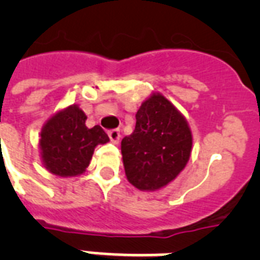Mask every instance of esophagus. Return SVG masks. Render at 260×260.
<instances>
[{
	"mask_svg": "<svg viewBox=\"0 0 260 260\" xmlns=\"http://www.w3.org/2000/svg\"><path fill=\"white\" fill-rule=\"evenodd\" d=\"M108 135H109V139L112 140L113 143H118V140H120V131L118 129H109L108 131Z\"/></svg>",
	"mask_w": 260,
	"mask_h": 260,
	"instance_id": "esophagus-1",
	"label": "esophagus"
}]
</instances>
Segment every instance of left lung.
<instances>
[{
  "label": "left lung",
  "instance_id": "1",
  "mask_svg": "<svg viewBox=\"0 0 260 260\" xmlns=\"http://www.w3.org/2000/svg\"><path fill=\"white\" fill-rule=\"evenodd\" d=\"M190 151L187 122L160 94L143 102L135 131L121 140L126 178L140 190L160 189L173 181L186 166Z\"/></svg>",
  "mask_w": 260,
  "mask_h": 260
}]
</instances>
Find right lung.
<instances>
[{
  "instance_id": "right-lung-1",
  "label": "right lung",
  "mask_w": 260,
  "mask_h": 260,
  "mask_svg": "<svg viewBox=\"0 0 260 260\" xmlns=\"http://www.w3.org/2000/svg\"><path fill=\"white\" fill-rule=\"evenodd\" d=\"M86 116L70 106L48 120L42 131L40 150L46 167L55 175L73 177L89 166L97 144L109 142L100 125L86 126Z\"/></svg>"
}]
</instances>
